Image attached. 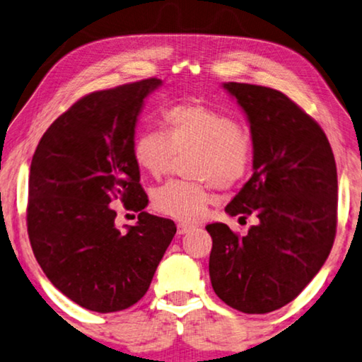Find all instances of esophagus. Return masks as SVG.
<instances>
[{
    "label": "esophagus",
    "instance_id": "34e87169",
    "mask_svg": "<svg viewBox=\"0 0 362 362\" xmlns=\"http://www.w3.org/2000/svg\"><path fill=\"white\" fill-rule=\"evenodd\" d=\"M195 226L194 224H187V223H180L177 224V234H187L191 233Z\"/></svg>",
    "mask_w": 362,
    "mask_h": 362
}]
</instances>
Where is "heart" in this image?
I'll return each mask as SVG.
<instances>
[{
  "mask_svg": "<svg viewBox=\"0 0 362 362\" xmlns=\"http://www.w3.org/2000/svg\"><path fill=\"white\" fill-rule=\"evenodd\" d=\"M160 132H141L132 146L142 173L162 177L173 156L186 153L182 170L194 180H175L152 194L157 211L180 221H197L211 200V186L228 191L244 180L253 160L247 127L200 100L173 103L160 110Z\"/></svg>",
  "mask_w": 362,
  "mask_h": 362,
  "instance_id": "b5f03b06",
  "label": "heart"
}]
</instances>
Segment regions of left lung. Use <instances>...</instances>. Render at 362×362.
I'll return each instance as SVG.
<instances>
[{
	"instance_id": "1",
	"label": "left lung",
	"mask_w": 362,
	"mask_h": 362,
	"mask_svg": "<svg viewBox=\"0 0 362 362\" xmlns=\"http://www.w3.org/2000/svg\"><path fill=\"white\" fill-rule=\"evenodd\" d=\"M224 88L245 110L253 141V175L226 213L258 223L244 237L223 223L206 226L210 279L228 306L264 315L297 298L329 257L337 165L319 123L286 94L250 83Z\"/></svg>"
}]
</instances>
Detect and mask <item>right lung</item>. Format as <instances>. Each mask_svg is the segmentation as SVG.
<instances>
[{"instance_id": "1", "label": "right lung", "mask_w": 362, "mask_h": 362, "mask_svg": "<svg viewBox=\"0 0 362 362\" xmlns=\"http://www.w3.org/2000/svg\"><path fill=\"white\" fill-rule=\"evenodd\" d=\"M158 78L94 91L57 117L40 139L28 176L27 233L52 286L76 305L114 313L144 297L176 234L167 218L144 211L132 146L144 98ZM139 211L122 233L110 203Z\"/></svg>"}]
</instances>
